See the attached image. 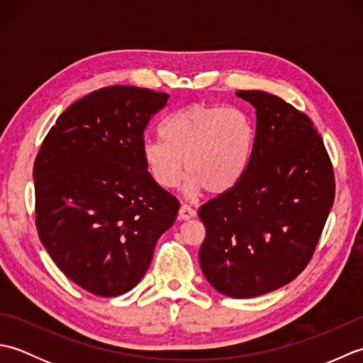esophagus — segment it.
Here are the masks:
<instances>
[{"label": "esophagus", "instance_id": "34e87169", "mask_svg": "<svg viewBox=\"0 0 363 363\" xmlns=\"http://www.w3.org/2000/svg\"><path fill=\"white\" fill-rule=\"evenodd\" d=\"M195 215H196V211L191 209L189 204L181 206V209H179V218L181 220H190V218H194Z\"/></svg>", "mask_w": 363, "mask_h": 363}]
</instances>
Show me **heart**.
<instances>
[{"instance_id": "heart-1", "label": "heart", "mask_w": 363, "mask_h": 363, "mask_svg": "<svg viewBox=\"0 0 363 363\" xmlns=\"http://www.w3.org/2000/svg\"><path fill=\"white\" fill-rule=\"evenodd\" d=\"M162 140L145 138L142 157L162 189L179 186L220 195L242 179L256 143V126L240 107L195 103L172 112L160 125Z\"/></svg>"}]
</instances>
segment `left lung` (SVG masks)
<instances>
[{"label":"left lung","mask_w":363,"mask_h":363,"mask_svg":"<svg viewBox=\"0 0 363 363\" xmlns=\"http://www.w3.org/2000/svg\"><path fill=\"white\" fill-rule=\"evenodd\" d=\"M256 107V143L243 177L204 203L199 264L230 298L265 295L309 264L335 198L334 167L304 112L260 90H238Z\"/></svg>","instance_id":"obj_1"}]
</instances>
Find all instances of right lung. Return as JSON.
Segmentation results:
<instances>
[{"instance_id":"1","label":"right lung","mask_w":363,"mask_h":363,"mask_svg":"<svg viewBox=\"0 0 363 363\" xmlns=\"http://www.w3.org/2000/svg\"><path fill=\"white\" fill-rule=\"evenodd\" d=\"M168 95L111 86L73 103L34 162L35 226L54 264L79 287L111 298L134 289L179 201L142 157L145 129Z\"/></svg>"}]
</instances>
